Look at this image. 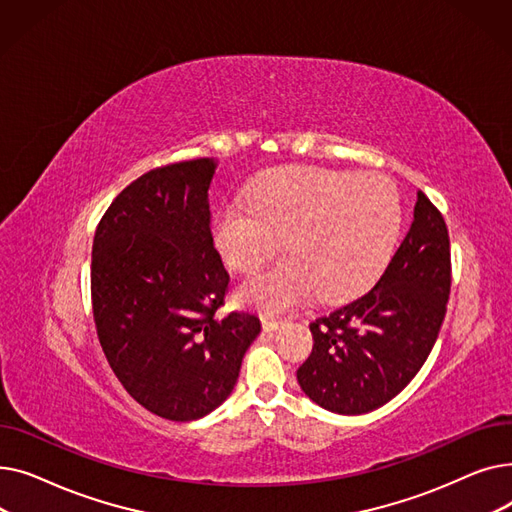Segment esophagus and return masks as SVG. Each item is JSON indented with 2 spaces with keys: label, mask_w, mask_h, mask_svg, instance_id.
I'll list each match as a JSON object with an SVG mask.
<instances>
[{
  "label": "esophagus",
  "mask_w": 512,
  "mask_h": 512,
  "mask_svg": "<svg viewBox=\"0 0 512 512\" xmlns=\"http://www.w3.org/2000/svg\"><path fill=\"white\" fill-rule=\"evenodd\" d=\"M261 324H263V330H278L284 321L280 317H276L274 313L265 311V313H261Z\"/></svg>",
  "instance_id": "obj_1"
}]
</instances>
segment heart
I'll use <instances>...</instances> for the list:
<instances>
[{
	"label": "heart",
	"instance_id": "1",
	"mask_svg": "<svg viewBox=\"0 0 512 512\" xmlns=\"http://www.w3.org/2000/svg\"><path fill=\"white\" fill-rule=\"evenodd\" d=\"M400 228V199L380 174L290 168L255 184L249 203H228L215 222L224 261L251 274L286 238V259L242 284L240 297L288 309L315 292L353 297L380 276Z\"/></svg>",
	"mask_w": 512,
	"mask_h": 512
}]
</instances>
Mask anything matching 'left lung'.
<instances>
[{
	"instance_id": "8db88e82",
	"label": "left lung",
	"mask_w": 512,
	"mask_h": 512,
	"mask_svg": "<svg viewBox=\"0 0 512 512\" xmlns=\"http://www.w3.org/2000/svg\"><path fill=\"white\" fill-rule=\"evenodd\" d=\"M450 282L446 222L419 191L413 224L380 280L363 297L309 324L313 351L297 371L303 392L340 415L386 405L432 353Z\"/></svg>"
}]
</instances>
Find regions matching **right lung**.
Segmentation results:
<instances>
[{"mask_svg": "<svg viewBox=\"0 0 512 512\" xmlns=\"http://www.w3.org/2000/svg\"><path fill=\"white\" fill-rule=\"evenodd\" d=\"M213 159L149 170L103 213L91 259L97 338L141 407L201 419L230 396L261 332L255 313L218 317L230 276L213 247Z\"/></svg>", "mask_w": 512, "mask_h": 512, "instance_id": "add662e5", "label": "right lung"}]
</instances>
